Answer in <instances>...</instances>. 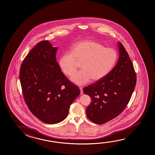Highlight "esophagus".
Instances as JSON below:
<instances>
[{
    "label": "esophagus",
    "mask_w": 155,
    "mask_h": 155,
    "mask_svg": "<svg viewBox=\"0 0 155 155\" xmlns=\"http://www.w3.org/2000/svg\"><path fill=\"white\" fill-rule=\"evenodd\" d=\"M79 89L81 90V94H83V87H79Z\"/></svg>",
    "instance_id": "obj_1"
}]
</instances>
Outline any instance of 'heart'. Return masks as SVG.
I'll return each mask as SVG.
<instances>
[{
	"label": "heart",
	"mask_w": 155,
	"mask_h": 155,
	"mask_svg": "<svg viewBox=\"0 0 155 155\" xmlns=\"http://www.w3.org/2000/svg\"><path fill=\"white\" fill-rule=\"evenodd\" d=\"M118 54L115 49L106 48L103 45L92 41H85L77 44L72 52L63 54L60 60V65L68 76H71L78 67V62H82L83 70L71 78L78 85L87 84L93 78L101 79L109 73L117 62Z\"/></svg>",
	"instance_id": "1"
}]
</instances>
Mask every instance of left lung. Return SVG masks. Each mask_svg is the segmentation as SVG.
I'll list each match as a JSON object with an SVG mask.
<instances>
[{
  "label": "left lung",
  "mask_w": 155,
  "mask_h": 155,
  "mask_svg": "<svg viewBox=\"0 0 155 155\" xmlns=\"http://www.w3.org/2000/svg\"><path fill=\"white\" fill-rule=\"evenodd\" d=\"M119 58L113 69L95 83L84 88L92 102L86 115L97 124L106 123L117 117L128 104L137 83L133 64L121 43H118Z\"/></svg>",
  "instance_id": "obj_1"
}]
</instances>
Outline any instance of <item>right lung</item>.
I'll return each instance as SVG.
<instances>
[{"label":"right lung","mask_w":155,"mask_h":155,"mask_svg":"<svg viewBox=\"0 0 155 155\" xmlns=\"http://www.w3.org/2000/svg\"><path fill=\"white\" fill-rule=\"evenodd\" d=\"M58 48L49 41H40L23 60L20 71L28 107L37 118L49 124L63 121L81 93L61 71L56 61Z\"/></svg>","instance_id":"obj_1"}]
</instances>
